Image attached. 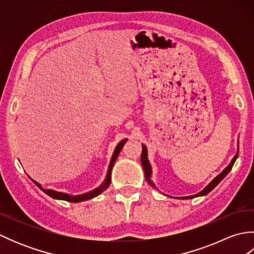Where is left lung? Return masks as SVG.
<instances>
[{"label":"left lung","mask_w":254,"mask_h":254,"mask_svg":"<svg viewBox=\"0 0 254 254\" xmlns=\"http://www.w3.org/2000/svg\"><path fill=\"white\" fill-rule=\"evenodd\" d=\"M143 146V149H142V155H141V161H142V166H143V168H144V172H145V177H146V179H147V181H148V183L150 186H153L154 187V185L152 183V181L149 180V178H150V176H152V168H150V165H149V163H148V160H147V149H146V147L144 146V145H142ZM237 157H238V153L236 154V156L235 157L233 158V160H231V163L226 167V168L224 169V171L222 172V174L220 175H218L216 178H215V179L209 183V185L204 189V190H202L201 192L199 193H197V194H195V195H191V196H185V197H181V198H193V197H196V196H199V195H205V194H207V193H209L210 191L213 190V189L216 187L218 183L222 181L224 178H225V176L228 174V172L231 170V168H233V166H234V164H235V161H236V159H237Z\"/></svg>","instance_id":"1"}]
</instances>
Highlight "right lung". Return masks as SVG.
Listing matches in <instances>:
<instances>
[{"mask_svg": "<svg viewBox=\"0 0 254 254\" xmlns=\"http://www.w3.org/2000/svg\"><path fill=\"white\" fill-rule=\"evenodd\" d=\"M126 142H127V139H123V141H121L120 143L118 144V146H117V148H116V150H115V153H113L112 158H111L110 166H109V169H108V174H107V178H106L105 182L102 183V185H101L99 188L95 189L94 191L88 192V193H85V194H82V195L71 196V195H68V194H65V193L57 192V191H53V190H45V189L42 188V187L39 185V183L36 182L35 180H32V182H34L38 188L41 189V190L44 191L46 194H48V195L53 197V198H57V199H64V201H67V202L77 203V202L86 201V199L93 198V197H95V196H97V195H99V194H100L102 191L106 190V189H107L108 187H109L110 182H111V170H112V167H113V165H115V161H116L117 157L119 156V153L121 152L123 145H124V143H126Z\"/></svg>", "mask_w": 254, "mask_h": 254, "instance_id": "add662e5", "label": "right lung"}]
</instances>
